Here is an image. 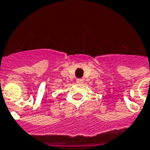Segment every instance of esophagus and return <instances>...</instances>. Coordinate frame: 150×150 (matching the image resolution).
<instances>
[{"label": "esophagus", "instance_id": "obj_1", "mask_svg": "<svg viewBox=\"0 0 150 150\" xmlns=\"http://www.w3.org/2000/svg\"><path fill=\"white\" fill-rule=\"evenodd\" d=\"M76 81H77V82H79V83H81V82H83V78L77 79H76Z\"/></svg>", "mask_w": 150, "mask_h": 150}]
</instances>
